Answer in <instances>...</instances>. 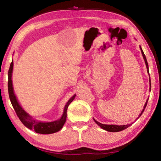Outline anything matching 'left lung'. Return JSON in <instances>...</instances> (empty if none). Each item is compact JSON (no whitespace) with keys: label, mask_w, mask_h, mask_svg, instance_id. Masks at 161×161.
<instances>
[{"label":"left lung","mask_w":161,"mask_h":161,"mask_svg":"<svg viewBox=\"0 0 161 161\" xmlns=\"http://www.w3.org/2000/svg\"><path fill=\"white\" fill-rule=\"evenodd\" d=\"M140 49H141V53H142V54H143L144 61H145V63H146V64L147 72H148V73L149 74L148 64V62H147L145 54H144V53H143L142 49H141V46H140ZM150 82H151V79H150ZM150 86H151V84H150ZM150 91H151V88H150ZM148 99L146 101V104L144 105L143 109L142 111H141V114H140L139 116H138V117H140V116H141V114H143V112L144 111V109H145V108H146V105H147V103H148ZM94 121L96 122V123H97L98 125H99V126L101 128H102V129H104V130H107V131H110V132H118V131H121V130H124V129H127L128 127L130 126V125H131V124H127V125H123V126H118V125H107V124H101V123H99V122H98L97 121H96V120H95V119H94Z\"/></svg>","instance_id":"left-lung-1"}]
</instances>
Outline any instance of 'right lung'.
Wrapping results in <instances>:
<instances>
[{
  "instance_id": "obj_1",
  "label": "right lung",
  "mask_w": 161,
  "mask_h": 161,
  "mask_svg": "<svg viewBox=\"0 0 161 161\" xmlns=\"http://www.w3.org/2000/svg\"><path fill=\"white\" fill-rule=\"evenodd\" d=\"M13 68V61H12L10 65V68L8 70V94L10 102L12 103V106L15 111L16 114L18 116L19 119L25 126L30 129H33L35 132L41 134H50L59 131L60 130L63 125L66 121L67 119V108L70 104V103L75 99L76 95H74L71 99L68 101L66 106L64 107L63 115L61 117V119L58 121L53 122H40L37 121L35 120L32 119L31 116H30L23 109L19 103L18 102L16 99L15 95L13 92V84H12V72Z\"/></svg>"
}]
</instances>
